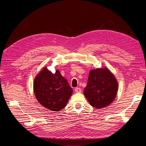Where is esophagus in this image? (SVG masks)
Masks as SVG:
<instances>
[{
	"instance_id": "1",
	"label": "esophagus",
	"mask_w": 146,
	"mask_h": 146,
	"mask_svg": "<svg viewBox=\"0 0 146 146\" xmlns=\"http://www.w3.org/2000/svg\"><path fill=\"white\" fill-rule=\"evenodd\" d=\"M75 91L76 92H81L82 90L80 88H75Z\"/></svg>"
}]
</instances>
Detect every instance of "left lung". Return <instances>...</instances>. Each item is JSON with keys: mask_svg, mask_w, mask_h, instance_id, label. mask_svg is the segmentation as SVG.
<instances>
[{"mask_svg": "<svg viewBox=\"0 0 146 146\" xmlns=\"http://www.w3.org/2000/svg\"><path fill=\"white\" fill-rule=\"evenodd\" d=\"M118 83L107 68L95 69L90 72L84 94L89 103L96 108L108 106L115 99Z\"/></svg>", "mask_w": 146, "mask_h": 146, "instance_id": "left-lung-1", "label": "left lung"}]
</instances>
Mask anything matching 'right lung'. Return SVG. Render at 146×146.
<instances>
[{"mask_svg": "<svg viewBox=\"0 0 146 146\" xmlns=\"http://www.w3.org/2000/svg\"><path fill=\"white\" fill-rule=\"evenodd\" d=\"M33 90L38 101L45 108L58 111L66 107L73 90L58 70L52 74L44 68L35 77Z\"/></svg>", "mask_w": 146, "mask_h": 146, "instance_id": "right-lung-1", "label": "right lung"}]
</instances>
